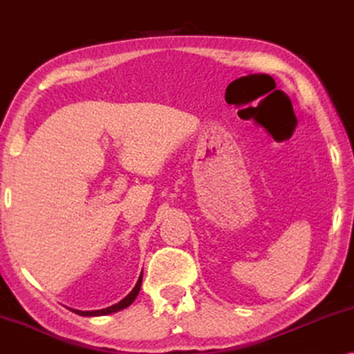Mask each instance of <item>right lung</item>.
<instances>
[{
    "label": "right lung",
    "mask_w": 354,
    "mask_h": 354,
    "mask_svg": "<svg viewBox=\"0 0 354 354\" xmlns=\"http://www.w3.org/2000/svg\"><path fill=\"white\" fill-rule=\"evenodd\" d=\"M140 287H142V275L138 277V282L135 285L132 292H130L127 297H125L122 301H119L118 304H113V306L109 308H104V309H100V311H77V309H72V311L80 314V316H104V314H111V313H115V311H120V309L130 306V304L133 303V299L137 298V295L140 292Z\"/></svg>",
    "instance_id": "1"
}]
</instances>
